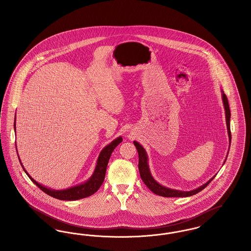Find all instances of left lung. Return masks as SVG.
<instances>
[{"instance_id": "left-lung-1", "label": "left lung", "mask_w": 251, "mask_h": 251, "mask_svg": "<svg viewBox=\"0 0 251 251\" xmlns=\"http://www.w3.org/2000/svg\"><path fill=\"white\" fill-rule=\"evenodd\" d=\"M221 95H222V101H223V105L225 109V116H226V124H227V134H228V139H229V144L231 140V134H230V111H229V106H228V101H227V97L224 94L223 91H221ZM133 144L138 151V157H139V162H138V169H139V173L141 176V179L144 181V183L148 186V188L151 192H153L156 195L161 196V197H166V198H182V197H191L195 194H198L199 192L203 190L215 177L209 179L207 182H205L201 186L193 189L190 191H181V190H176V189H172V188H168L162 184H160L158 181H156L154 178L152 177L150 167H149V158L147 151H145L142 145L133 141ZM226 162V160L224 161V163Z\"/></svg>"}]
</instances>
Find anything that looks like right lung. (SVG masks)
<instances>
[{
	"label": "right lung",
	"instance_id": "add662e5",
	"mask_svg": "<svg viewBox=\"0 0 251 251\" xmlns=\"http://www.w3.org/2000/svg\"><path fill=\"white\" fill-rule=\"evenodd\" d=\"M14 129H15V133H16V116H15ZM121 142H122V137L119 136L118 138L113 140L111 143L108 144L107 146H105L102 149V151H100V155L98 157L95 170H94L93 174L91 175V177L87 179L86 181H84L79 185H75L73 187L68 188V189H63V190H54V189L48 188V187L38 183L36 180L33 179L27 173L26 169L24 168L23 164H22V161H21L20 157H19V160H20V163L24 168L25 173L28 175V177L36 184L37 187H39L42 191L45 192L47 195L52 197V198H55L57 200H60V201H77V200L87 198V197L93 195L94 193L99 190V188L100 187V185L102 184V182L104 180L105 173H106V167H107L110 156L112 154V152L114 151V150L116 149V147Z\"/></svg>",
	"mask_w": 251,
	"mask_h": 251
}]
</instances>
